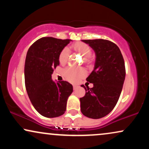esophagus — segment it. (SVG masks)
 I'll return each instance as SVG.
<instances>
[{
	"label": "esophagus",
	"mask_w": 149,
	"mask_h": 149,
	"mask_svg": "<svg viewBox=\"0 0 149 149\" xmlns=\"http://www.w3.org/2000/svg\"><path fill=\"white\" fill-rule=\"evenodd\" d=\"M73 90H76L77 88H78V86H77V85H73Z\"/></svg>",
	"instance_id": "34e87169"
}]
</instances>
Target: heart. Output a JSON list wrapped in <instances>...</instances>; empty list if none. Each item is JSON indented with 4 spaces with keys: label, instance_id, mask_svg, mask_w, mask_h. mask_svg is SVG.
<instances>
[{
    "label": "heart",
    "instance_id": "heart-1",
    "mask_svg": "<svg viewBox=\"0 0 149 149\" xmlns=\"http://www.w3.org/2000/svg\"><path fill=\"white\" fill-rule=\"evenodd\" d=\"M71 49L75 52L83 55V60L86 64H90L93 61L91 56L92 49L88 44L83 42H77L71 45ZM69 57V51L67 48H64L59 52L58 59L61 65L67 62ZM86 71L83 68L76 69L73 67H67L63 71V76L64 78L71 83H76L81 78H84Z\"/></svg>",
    "mask_w": 149,
    "mask_h": 149
}]
</instances>
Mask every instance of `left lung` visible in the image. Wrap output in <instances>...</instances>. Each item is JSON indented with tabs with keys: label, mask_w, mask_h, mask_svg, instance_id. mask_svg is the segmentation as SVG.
<instances>
[{
	"label": "left lung",
	"mask_w": 149,
	"mask_h": 149,
	"mask_svg": "<svg viewBox=\"0 0 149 149\" xmlns=\"http://www.w3.org/2000/svg\"><path fill=\"white\" fill-rule=\"evenodd\" d=\"M96 54L95 69L86 78L93 84L85 88V95L80 101L82 113L93 119L103 118L116 107L125 78V66L119 47L114 42L104 39L83 40Z\"/></svg>",
	"instance_id": "left-lung-1"
}]
</instances>
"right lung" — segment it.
Wrapping results in <instances>:
<instances>
[{"instance_id":"add662e5","label":"right lung","mask_w":149,"mask_h":149,"mask_svg":"<svg viewBox=\"0 0 149 149\" xmlns=\"http://www.w3.org/2000/svg\"><path fill=\"white\" fill-rule=\"evenodd\" d=\"M69 39L44 37L33 42L27 52L24 66L25 87L32 105L46 118L64 113L68 97L73 92L69 82L56 83L52 74L59 64V52L69 43Z\"/></svg>"}]
</instances>
